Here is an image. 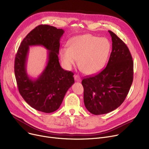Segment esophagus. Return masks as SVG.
Segmentation results:
<instances>
[{"mask_svg": "<svg viewBox=\"0 0 149 149\" xmlns=\"http://www.w3.org/2000/svg\"><path fill=\"white\" fill-rule=\"evenodd\" d=\"M74 79H75V81H77L78 82H81V81L80 77L79 75H74Z\"/></svg>", "mask_w": 149, "mask_h": 149, "instance_id": "1", "label": "esophagus"}]
</instances>
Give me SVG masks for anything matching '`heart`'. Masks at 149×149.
<instances>
[{
	"label": "heart",
	"instance_id": "obj_1",
	"mask_svg": "<svg viewBox=\"0 0 149 149\" xmlns=\"http://www.w3.org/2000/svg\"><path fill=\"white\" fill-rule=\"evenodd\" d=\"M68 47L60 50L61 60L67 69H70L79 60V66L86 74H95L105 66L111 50L106 38L85 34L72 38Z\"/></svg>",
	"mask_w": 149,
	"mask_h": 149
}]
</instances>
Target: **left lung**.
<instances>
[{
  "label": "left lung",
  "instance_id": "8db88e82",
  "mask_svg": "<svg viewBox=\"0 0 149 149\" xmlns=\"http://www.w3.org/2000/svg\"><path fill=\"white\" fill-rule=\"evenodd\" d=\"M112 50L106 68L82 80L84 103L93 115H102L118 108L127 97L133 82L134 63L129 48L111 31Z\"/></svg>",
  "mask_w": 149,
  "mask_h": 149
}]
</instances>
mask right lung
<instances>
[{
	"mask_svg": "<svg viewBox=\"0 0 149 149\" xmlns=\"http://www.w3.org/2000/svg\"><path fill=\"white\" fill-rule=\"evenodd\" d=\"M64 33L49 25L37 26L23 39L15 58L14 73L20 95L31 107L42 112L57 111L74 83V74L64 70L59 63L60 40ZM34 45L48 51L47 65L36 79L30 77L26 70L29 46Z\"/></svg>",
	"mask_w": 149,
	"mask_h": 149,
	"instance_id": "obj_1",
	"label": "right lung"
}]
</instances>
